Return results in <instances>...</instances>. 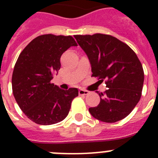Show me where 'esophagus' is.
<instances>
[{"mask_svg":"<svg viewBox=\"0 0 158 158\" xmlns=\"http://www.w3.org/2000/svg\"><path fill=\"white\" fill-rule=\"evenodd\" d=\"M78 93L80 96H85V95L89 94V92L86 91V90H84V89H79Z\"/></svg>","mask_w":158,"mask_h":158,"instance_id":"34e87169","label":"esophagus"}]
</instances>
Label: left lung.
<instances>
[{
  "mask_svg": "<svg viewBox=\"0 0 158 158\" xmlns=\"http://www.w3.org/2000/svg\"><path fill=\"white\" fill-rule=\"evenodd\" d=\"M74 38L86 53L92 77L105 81V92L98 93L100 102L89 109L94 118L115 123L126 118L139 103L144 82L142 65L135 51L109 35H77Z\"/></svg>",
  "mask_w": 158,
  "mask_h": 158,
  "instance_id": "8db88e82",
  "label": "left lung"
}]
</instances>
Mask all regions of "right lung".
Masks as SVG:
<instances>
[{"label": "right lung", "instance_id": "right-lung-1", "mask_svg": "<svg viewBox=\"0 0 158 158\" xmlns=\"http://www.w3.org/2000/svg\"><path fill=\"white\" fill-rule=\"evenodd\" d=\"M72 46L77 44L71 35H43L31 41L18 57L12 73V93L20 109L35 123L62 121L78 96L76 88L63 90L51 83L61 68L62 54Z\"/></svg>", "mask_w": 158, "mask_h": 158}]
</instances>
